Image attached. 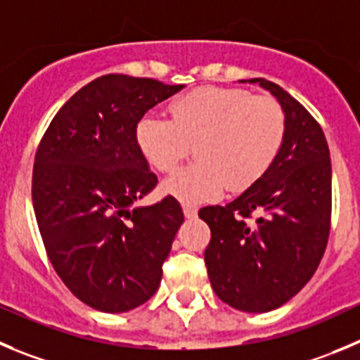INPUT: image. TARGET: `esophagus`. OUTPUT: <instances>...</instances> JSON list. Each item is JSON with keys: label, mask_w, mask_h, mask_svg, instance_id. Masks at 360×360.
<instances>
[{"label": "esophagus", "mask_w": 360, "mask_h": 360, "mask_svg": "<svg viewBox=\"0 0 360 360\" xmlns=\"http://www.w3.org/2000/svg\"><path fill=\"white\" fill-rule=\"evenodd\" d=\"M183 213L186 218H193L197 214V210L191 206H183Z\"/></svg>", "instance_id": "obj_1"}]
</instances>
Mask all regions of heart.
I'll use <instances>...</instances> for the list:
<instances>
[{
  "label": "heart",
  "mask_w": 360,
  "mask_h": 360,
  "mask_svg": "<svg viewBox=\"0 0 360 360\" xmlns=\"http://www.w3.org/2000/svg\"><path fill=\"white\" fill-rule=\"evenodd\" d=\"M284 133V112L271 97L204 86L172 104V120L143 117L136 142L161 172L172 170L195 146L197 163L170 174L161 191L183 204H202L218 199L227 184L243 190L256 183L277 158Z\"/></svg>",
  "instance_id": "obj_1"
}]
</instances>
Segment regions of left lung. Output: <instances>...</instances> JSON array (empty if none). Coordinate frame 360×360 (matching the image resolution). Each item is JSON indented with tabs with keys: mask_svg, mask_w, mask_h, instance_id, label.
<instances>
[{
	"mask_svg": "<svg viewBox=\"0 0 360 360\" xmlns=\"http://www.w3.org/2000/svg\"><path fill=\"white\" fill-rule=\"evenodd\" d=\"M248 83L263 86L281 104L284 142L256 183L226 206L202 207L199 217L211 229L204 261L218 298L238 311L268 312L291 300L323 257L332 167L325 134L311 113L268 79ZM252 212L257 220L247 222Z\"/></svg>",
	"mask_w": 360,
	"mask_h": 360,
	"instance_id": "obj_1",
	"label": "left lung"
}]
</instances>
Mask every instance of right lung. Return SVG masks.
<instances>
[{"label":"right lung","instance_id":"add662e5","mask_svg":"<svg viewBox=\"0 0 360 360\" xmlns=\"http://www.w3.org/2000/svg\"><path fill=\"white\" fill-rule=\"evenodd\" d=\"M183 89L101 76L63 104L37 150L32 197L40 236L63 284L97 311H131L160 288L184 214L172 197L134 206L158 184L136 126Z\"/></svg>","mask_w":360,"mask_h":360}]
</instances>
